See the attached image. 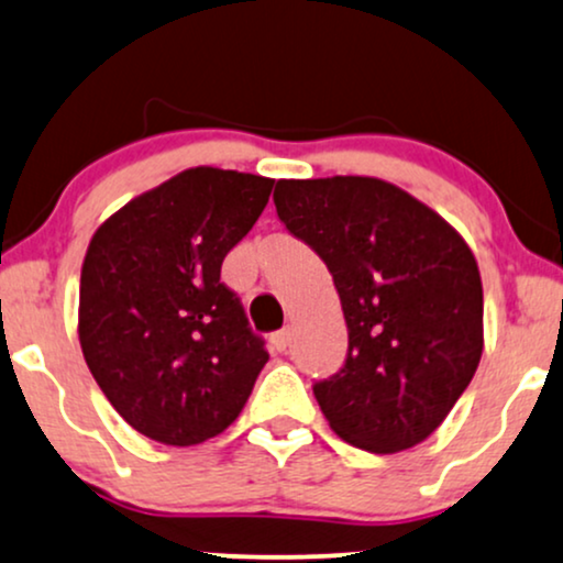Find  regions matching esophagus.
Returning <instances> with one entry per match:
<instances>
[{"instance_id": "obj_1", "label": "esophagus", "mask_w": 563, "mask_h": 563, "mask_svg": "<svg viewBox=\"0 0 563 563\" xmlns=\"http://www.w3.org/2000/svg\"><path fill=\"white\" fill-rule=\"evenodd\" d=\"M273 345H275V351H277V353L288 351V345H290V330H280V332H275V334H273Z\"/></svg>"}]
</instances>
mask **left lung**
<instances>
[{"mask_svg":"<svg viewBox=\"0 0 563 563\" xmlns=\"http://www.w3.org/2000/svg\"><path fill=\"white\" fill-rule=\"evenodd\" d=\"M277 218L332 273L347 355L314 397L347 444L387 454L439 429L483 353V286L457 231L368 176L283 179Z\"/></svg>","mask_w":563,"mask_h":563,"instance_id":"8db88e82","label":"left lung"}]
</instances>
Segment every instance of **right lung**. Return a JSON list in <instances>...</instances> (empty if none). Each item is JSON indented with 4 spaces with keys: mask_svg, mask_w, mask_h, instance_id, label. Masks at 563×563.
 I'll return each mask as SVG.
<instances>
[{
    "mask_svg": "<svg viewBox=\"0 0 563 563\" xmlns=\"http://www.w3.org/2000/svg\"><path fill=\"white\" fill-rule=\"evenodd\" d=\"M273 179L199 166L111 216L80 275V345L134 431L191 446L236 421L267 364L241 298L220 283Z\"/></svg>",
    "mask_w": 563,
    "mask_h": 563,
    "instance_id": "obj_1",
    "label": "right lung"
}]
</instances>
